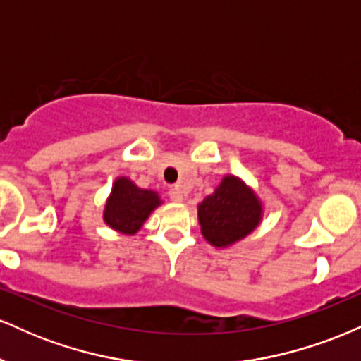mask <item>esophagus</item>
Listing matches in <instances>:
<instances>
[{
  "label": "esophagus",
  "instance_id": "obj_1",
  "mask_svg": "<svg viewBox=\"0 0 361 361\" xmlns=\"http://www.w3.org/2000/svg\"><path fill=\"white\" fill-rule=\"evenodd\" d=\"M169 198H171L173 202H176V204H181V202L185 200V195L180 188H171L169 190Z\"/></svg>",
  "mask_w": 361,
  "mask_h": 361
}]
</instances>
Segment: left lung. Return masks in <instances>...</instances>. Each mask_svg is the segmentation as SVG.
<instances>
[{
  "label": "left lung",
  "mask_w": 361,
  "mask_h": 361,
  "mask_svg": "<svg viewBox=\"0 0 361 361\" xmlns=\"http://www.w3.org/2000/svg\"><path fill=\"white\" fill-rule=\"evenodd\" d=\"M263 219V204L241 178L226 175L198 205L202 235L215 247L233 246L250 235Z\"/></svg>",
  "instance_id": "8db88e82"
}]
</instances>
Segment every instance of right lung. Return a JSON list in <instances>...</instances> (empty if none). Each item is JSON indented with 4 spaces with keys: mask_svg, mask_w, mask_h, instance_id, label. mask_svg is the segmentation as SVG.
<instances>
[{
    "mask_svg": "<svg viewBox=\"0 0 361 361\" xmlns=\"http://www.w3.org/2000/svg\"><path fill=\"white\" fill-rule=\"evenodd\" d=\"M161 204L163 200L154 190L139 188L130 178L118 176L106 198L103 221L120 234L134 235Z\"/></svg>",
    "mask_w": 361,
    "mask_h": 361,
    "instance_id": "add662e5",
    "label": "right lung"
}]
</instances>
